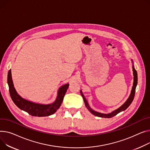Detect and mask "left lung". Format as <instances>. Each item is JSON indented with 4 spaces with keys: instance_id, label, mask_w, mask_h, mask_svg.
Instances as JSON below:
<instances>
[{
    "instance_id": "1",
    "label": "left lung",
    "mask_w": 150,
    "mask_h": 150,
    "mask_svg": "<svg viewBox=\"0 0 150 150\" xmlns=\"http://www.w3.org/2000/svg\"><path fill=\"white\" fill-rule=\"evenodd\" d=\"M133 75H134V82H133V86L132 87V90L131 92V94L129 95L128 99L127 100V101L121 107H119V108H117L116 110H115L114 112H112L111 113L109 114H103L101 113H98L97 112H95L93 110H92L91 107H90L88 102L87 101V99L85 98V97L84 96L81 91V94L83 98L84 101L85 103V105L87 107V108L88 110L91 112V113H92L93 115H94L95 116H98V117H105V118H110V117H112L114 116H116L117 114H118L119 113H120L122 111L125 110V109H127L129 105L131 104V103H132L134 97V95H135V91H136V87L137 84V71H136V69H134V67L133 66Z\"/></svg>"
}]
</instances>
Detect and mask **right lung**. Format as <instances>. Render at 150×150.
<instances>
[{
	"mask_svg": "<svg viewBox=\"0 0 150 150\" xmlns=\"http://www.w3.org/2000/svg\"><path fill=\"white\" fill-rule=\"evenodd\" d=\"M8 84L10 96L14 103L20 109L26 112L29 115L38 117L51 115L57 112V110L61 106L64 96L69 86V84H66L59 88L57 98L53 104L44 105L27 101L17 94L14 87L11 70H9L8 74Z\"/></svg>",
	"mask_w": 150,
	"mask_h": 150,
	"instance_id": "right-lung-1",
	"label": "right lung"
}]
</instances>
